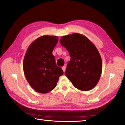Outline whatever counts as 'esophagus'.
<instances>
[{"mask_svg": "<svg viewBox=\"0 0 125 125\" xmlns=\"http://www.w3.org/2000/svg\"><path fill=\"white\" fill-rule=\"evenodd\" d=\"M62 70L63 71V72H65V69H66V67H65V66H63V67H62Z\"/></svg>", "mask_w": 125, "mask_h": 125, "instance_id": "esophagus-1", "label": "esophagus"}]
</instances>
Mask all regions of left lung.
<instances>
[{
    "label": "left lung",
    "instance_id": "obj_1",
    "mask_svg": "<svg viewBox=\"0 0 125 125\" xmlns=\"http://www.w3.org/2000/svg\"><path fill=\"white\" fill-rule=\"evenodd\" d=\"M60 42L71 57L65 75L78 89H92L100 79L103 67L100 54L95 46L85 36L78 33L63 36Z\"/></svg>",
    "mask_w": 125,
    "mask_h": 125
}]
</instances>
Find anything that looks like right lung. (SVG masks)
<instances>
[{
    "instance_id": "1",
    "label": "right lung",
    "mask_w": 125,
    "mask_h": 125,
    "mask_svg": "<svg viewBox=\"0 0 125 125\" xmlns=\"http://www.w3.org/2000/svg\"><path fill=\"white\" fill-rule=\"evenodd\" d=\"M58 41L57 36H42L30 44L25 53L24 74L30 86L38 93L45 94L53 89L63 74L52 54Z\"/></svg>"
}]
</instances>
